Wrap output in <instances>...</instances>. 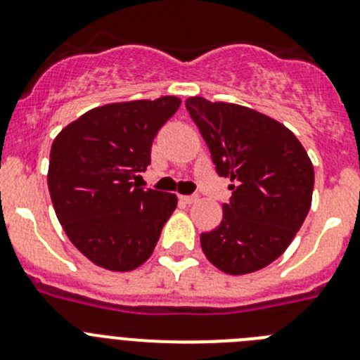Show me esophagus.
<instances>
[{
  "label": "esophagus",
  "instance_id": "1",
  "mask_svg": "<svg viewBox=\"0 0 360 360\" xmlns=\"http://www.w3.org/2000/svg\"><path fill=\"white\" fill-rule=\"evenodd\" d=\"M180 200H182L184 203H187V205H191V203H196L198 200H200V196H198V194H191V196H180Z\"/></svg>",
  "mask_w": 360,
  "mask_h": 360
}]
</instances>
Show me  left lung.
Listing matches in <instances>:
<instances>
[{
	"label": "left lung",
	"mask_w": 360,
	"mask_h": 360,
	"mask_svg": "<svg viewBox=\"0 0 360 360\" xmlns=\"http://www.w3.org/2000/svg\"><path fill=\"white\" fill-rule=\"evenodd\" d=\"M219 176L232 198L223 219L200 236L207 259L229 275L259 271L278 259L307 217L314 167L296 135L248 107L187 98Z\"/></svg>",
	"instance_id": "left-lung-1"
}]
</instances>
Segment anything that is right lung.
<instances>
[{
	"mask_svg": "<svg viewBox=\"0 0 360 360\" xmlns=\"http://www.w3.org/2000/svg\"><path fill=\"white\" fill-rule=\"evenodd\" d=\"M180 98L110 103L85 112L55 137L48 187L69 240L91 262L131 271L153 253L176 196L141 189L155 135L180 107Z\"/></svg>",
	"mask_w": 360,
	"mask_h": 360,
	"instance_id": "1",
	"label": "right lung"
}]
</instances>
